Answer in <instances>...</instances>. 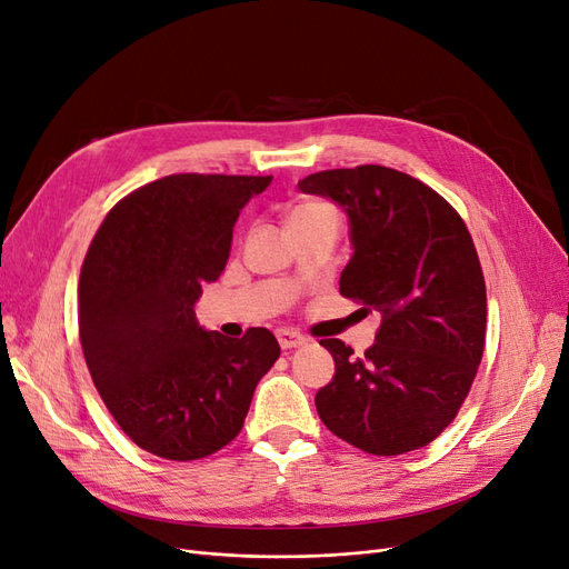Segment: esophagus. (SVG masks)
Returning a JSON list of instances; mask_svg holds the SVG:
<instances>
[{"instance_id": "1", "label": "esophagus", "mask_w": 569, "mask_h": 569, "mask_svg": "<svg viewBox=\"0 0 569 569\" xmlns=\"http://www.w3.org/2000/svg\"><path fill=\"white\" fill-rule=\"evenodd\" d=\"M278 341L280 347L287 351V349H299L306 343V337L295 332V330H278Z\"/></svg>"}]
</instances>
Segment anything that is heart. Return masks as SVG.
Listing matches in <instances>:
<instances>
[{"label":"heart","mask_w":569,"mask_h":569,"mask_svg":"<svg viewBox=\"0 0 569 569\" xmlns=\"http://www.w3.org/2000/svg\"><path fill=\"white\" fill-rule=\"evenodd\" d=\"M330 206L327 203H320V201H306V203H299L295 211H291L289 220H297V218H303V216H313V213H320V211H327Z\"/></svg>","instance_id":"heart-1"}]
</instances>
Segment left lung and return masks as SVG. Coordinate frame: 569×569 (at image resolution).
<instances>
[{
    "instance_id": "obj_1",
    "label": "left lung",
    "mask_w": 569,
    "mask_h": 569,
    "mask_svg": "<svg viewBox=\"0 0 569 569\" xmlns=\"http://www.w3.org/2000/svg\"><path fill=\"white\" fill-rule=\"evenodd\" d=\"M299 189L347 211L353 256L339 291L382 316L363 358L320 339L335 377L316 393L318 416L372 456L422 449L458 416L485 353L487 284L472 237L449 201L393 168L320 170Z\"/></svg>"
}]
</instances>
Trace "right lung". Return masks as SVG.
<instances>
[{
	"label": "right lung",
	"mask_w": 569,
	"mask_h": 569,
	"mask_svg": "<svg viewBox=\"0 0 569 569\" xmlns=\"http://www.w3.org/2000/svg\"><path fill=\"white\" fill-rule=\"evenodd\" d=\"M272 176L178 173L120 199L84 253V363L118 427L166 460H199L239 432L258 380L280 358L266 327L206 332L194 303L226 270L239 211Z\"/></svg>",
	"instance_id": "add662e5"
}]
</instances>
